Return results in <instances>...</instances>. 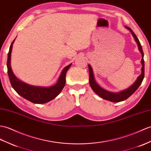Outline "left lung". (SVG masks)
Masks as SVG:
<instances>
[{"instance_id": "1", "label": "left lung", "mask_w": 151, "mask_h": 151, "mask_svg": "<svg viewBox=\"0 0 151 151\" xmlns=\"http://www.w3.org/2000/svg\"><path fill=\"white\" fill-rule=\"evenodd\" d=\"M125 27L131 32L132 36L134 37V40L136 42V43L138 44V49L142 55V58L141 60V63L142 64V73L141 75L138 77V78L136 80L135 82L133 83L131 87H129L128 89L122 91L119 93H112V92L107 91L105 90L103 88L100 87L99 86V84L96 82L95 80H94V77L91 66L89 64L88 65L89 72V84H90L91 87L92 89L98 94V95L100 96L101 98H102L103 99L111 101L112 102H120V101H124L126 99H127L129 96H131L132 94L138 89L139 86H140V84L142 83L143 81V78H144V72H145L144 66L145 65H144V60H143V55H143V52L142 50L141 44H140L138 38H137V37H136V35L134 34V33L133 32L131 28L128 27L127 26H125Z\"/></svg>"}]
</instances>
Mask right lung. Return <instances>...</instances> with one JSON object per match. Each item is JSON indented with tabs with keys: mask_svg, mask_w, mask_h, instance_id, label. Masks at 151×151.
<instances>
[{
	"mask_svg": "<svg viewBox=\"0 0 151 151\" xmlns=\"http://www.w3.org/2000/svg\"><path fill=\"white\" fill-rule=\"evenodd\" d=\"M14 40L10 45L8 55L7 68L10 83L13 88L19 95L24 99L30 101L34 104H45L54 99L60 93L65 84V75L69 68L72 64L66 66L61 72L58 81L55 85L51 87H38L30 86L22 82L17 78L13 74L11 67V54Z\"/></svg>",
	"mask_w": 151,
	"mask_h": 151,
	"instance_id": "right-lung-1",
	"label": "right lung"
}]
</instances>
